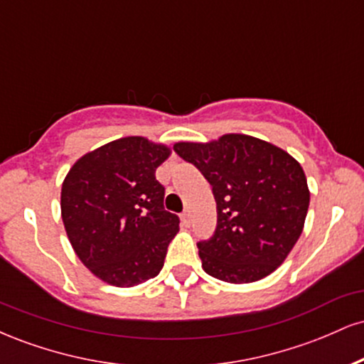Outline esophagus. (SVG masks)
<instances>
[{
    "label": "esophagus",
    "mask_w": 364,
    "mask_h": 364,
    "mask_svg": "<svg viewBox=\"0 0 364 364\" xmlns=\"http://www.w3.org/2000/svg\"><path fill=\"white\" fill-rule=\"evenodd\" d=\"M181 223H183V225H185V228H190V224H191V215H190V212L188 210H185L181 214Z\"/></svg>",
    "instance_id": "esophagus-1"
}]
</instances>
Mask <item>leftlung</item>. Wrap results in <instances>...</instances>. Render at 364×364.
<instances>
[{
  "instance_id": "left-lung-1",
  "label": "left lung",
  "mask_w": 364,
  "mask_h": 364,
  "mask_svg": "<svg viewBox=\"0 0 364 364\" xmlns=\"http://www.w3.org/2000/svg\"><path fill=\"white\" fill-rule=\"evenodd\" d=\"M174 150L210 183L217 225L200 241L203 270L219 281H260L277 269L301 236L310 205L304 171L286 150L241 133Z\"/></svg>"
}]
</instances>
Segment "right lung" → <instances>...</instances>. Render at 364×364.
<instances>
[{"label": "right lung", "mask_w": 364, "mask_h": 364, "mask_svg": "<svg viewBox=\"0 0 364 364\" xmlns=\"http://www.w3.org/2000/svg\"><path fill=\"white\" fill-rule=\"evenodd\" d=\"M171 149L124 136L78 159L61 186V217L75 253L95 277L132 287L156 277L179 231L164 210L156 169Z\"/></svg>", "instance_id": "1"}]
</instances>
